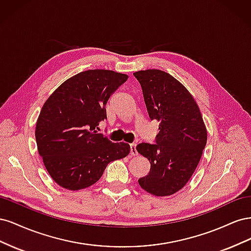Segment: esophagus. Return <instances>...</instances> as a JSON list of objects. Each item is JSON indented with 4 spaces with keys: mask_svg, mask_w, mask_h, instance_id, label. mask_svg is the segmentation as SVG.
Returning a JSON list of instances; mask_svg holds the SVG:
<instances>
[{
    "mask_svg": "<svg viewBox=\"0 0 251 251\" xmlns=\"http://www.w3.org/2000/svg\"><path fill=\"white\" fill-rule=\"evenodd\" d=\"M137 150H136V144L135 143H132L131 144V155L132 156H136L137 155Z\"/></svg>",
    "mask_w": 251,
    "mask_h": 251,
    "instance_id": "1",
    "label": "esophagus"
}]
</instances>
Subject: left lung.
<instances>
[{
  "instance_id": "left-lung-1",
  "label": "left lung",
  "mask_w": 251,
  "mask_h": 251,
  "mask_svg": "<svg viewBox=\"0 0 251 251\" xmlns=\"http://www.w3.org/2000/svg\"><path fill=\"white\" fill-rule=\"evenodd\" d=\"M142 88L151 120L159 121L156 143H139L136 150L149 159V175L138 180L144 191L171 196L183 187L199 164L207 131L192 94L161 70L133 73Z\"/></svg>"
}]
</instances>
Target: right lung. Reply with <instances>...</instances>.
Masks as SVG:
<instances>
[{
  "instance_id": "1",
  "label": "right lung",
  "mask_w": 251,
  "mask_h": 251,
  "mask_svg": "<svg viewBox=\"0 0 251 251\" xmlns=\"http://www.w3.org/2000/svg\"><path fill=\"white\" fill-rule=\"evenodd\" d=\"M111 70H87L64 81L44 103L36 121L37 151L56 183L70 191L93 185L107 165L130 153L96 130L107 119L110 96L127 79Z\"/></svg>"
}]
</instances>
